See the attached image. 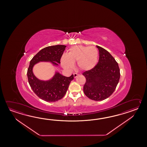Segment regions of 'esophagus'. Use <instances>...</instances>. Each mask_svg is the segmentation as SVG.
<instances>
[{"instance_id":"obj_1","label":"esophagus","mask_w":147,"mask_h":147,"mask_svg":"<svg viewBox=\"0 0 147 147\" xmlns=\"http://www.w3.org/2000/svg\"><path fill=\"white\" fill-rule=\"evenodd\" d=\"M78 76H79V75H78V74H76V73H75L74 74V78H77Z\"/></svg>"}]
</instances>
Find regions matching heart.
<instances>
[{"mask_svg":"<svg viewBox=\"0 0 147 147\" xmlns=\"http://www.w3.org/2000/svg\"><path fill=\"white\" fill-rule=\"evenodd\" d=\"M99 59V52L94 46H75L70 48L67 55L61 58L63 67L70 69L74 66L73 63L77 62L78 69L86 71L94 69L97 65Z\"/></svg>","mask_w":147,"mask_h":147,"instance_id":"b5f03b06","label":"heart"}]
</instances>
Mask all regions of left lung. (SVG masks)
I'll use <instances>...</instances> for the list:
<instances>
[{
	"label": "left lung",
	"instance_id": "1",
	"mask_svg": "<svg viewBox=\"0 0 147 147\" xmlns=\"http://www.w3.org/2000/svg\"><path fill=\"white\" fill-rule=\"evenodd\" d=\"M99 59L94 69L82 74L86 79L84 92L91 100L101 101L109 97L118 84L120 77L118 63L103 48L97 46Z\"/></svg>",
	"mask_w": 147,
	"mask_h": 147
}]
</instances>
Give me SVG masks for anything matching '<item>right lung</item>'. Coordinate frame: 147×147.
Returning <instances> with one entry per match:
<instances>
[{
  "mask_svg": "<svg viewBox=\"0 0 147 147\" xmlns=\"http://www.w3.org/2000/svg\"><path fill=\"white\" fill-rule=\"evenodd\" d=\"M65 45H55L45 47L39 51L31 60L27 70L28 82L32 90L38 97L47 102H55L65 95L74 75L67 77L56 71L48 80H42L33 73V67L39 62H49L53 66H58L65 50Z\"/></svg>",
  "mask_w": 147,
  "mask_h": 147,
  "instance_id": "obj_1",
  "label": "right lung"
}]
</instances>
